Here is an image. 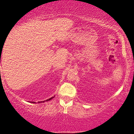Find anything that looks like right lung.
Wrapping results in <instances>:
<instances>
[{"label":"right lung","instance_id":"1","mask_svg":"<svg viewBox=\"0 0 134 134\" xmlns=\"http://www.w3.org/2000/svg\"><path fill=\"white\" fill-rule=\"evenodd\" d=\"M55 97V96H53V97H51V98H49V99H47V100H45V101H42V102H38V103H42V102H47V101H49V100H51L53 98H54V97ZM32 103H35V102H32Z\"/></svg>","mask_w":134,"mask_h":134}]
</instances>
